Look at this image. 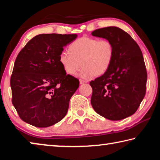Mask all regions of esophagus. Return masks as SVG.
<instances>
[{
  "label": "esophagus",
  "mask_w": 160,
  "mask_h": 160,
  "mask_svg": "<svg viewBox=\"0 0 160 160\" xmlns=\"http://www.w3.org/2000/svg\"><path fill=\"white\" fill-rule=\"evenodd\" d=\"M86 82H87V81L85 80H82V79H80V83L81 84V85H82V84H85Z\"/></svg>",
  "instance_id": "obj_1"
}]
</instances>
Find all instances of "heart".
Returning a JSON list of instances; mask_svg holds the SVG:
<instances>
[{
  "mask_svg": "<svg viewBox=\"0 0 160 160\" xmlns=\"http://www.w3.org/2000/svg\"><path fill=\"white\" fill-rule=\"evenodd\" d=\"M68 50L69 53H60L59 62L68 75H75L82 65L81 76L84 78L104 74L114 58V47L109 39L83 37L72 42Z\"/></svg>",
  "mask_w": 160,
  "mask_h": 160,
  "instance_id": "b5f03b06",
  "label": "heart"
}]
</instances>
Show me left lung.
<instances>
[{"label": "left lung", "mask_w": 160, "mask_h": 160, "mask_svg": "<svg viewBox=\"0 0 160 160\" xmlns=\"http://www.w3.org/2000/svg\"><path fill=\"white\" fill-rule=\"evenodd\" d=\"M92 35L110 40L114 47L109 69L90 82L92 106L109 120L126 118L135 113L145 95L148 74L142 51L131 35L116 27L97 29Z\"/></svg>", "instance_id": "left-lung-1"}]
</instances>
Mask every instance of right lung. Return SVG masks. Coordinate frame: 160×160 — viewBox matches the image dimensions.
I'll use <instances>...</instances> for the list:
<instances>
[{"label": "right lung", "instance_id": "add662e5", "mask_svg": "<svg viewBox=\"0 0 160 160\" xmlns=\"http://www.w3.org/2000/svg\"><path fill=\"white\" fill-rule=\"evenodd\" d=\"M77 34H42L18 53L10 78L12 103L20 118L38 128L54 125L66 115L79 80L59 62L63 47Z\"/></svg>", "mask_w": 160, "mask_h": 160}]
</instances>
